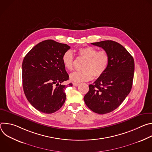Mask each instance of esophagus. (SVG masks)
<instances>
[{"label": "esophagus", "instance_id": "1", "mask_svg": "<svg viewBox=\"0 0 152 152\" xmlns=\"http://www.w3.org/2000/svg\"><path fill=\"white\" fill-rule=\"evenodd\" d=\"M79 84L78 83H75V82H73V86H78Z\"/></svg>", "mask_w": 152, "mask_h": 152}]
</instances>
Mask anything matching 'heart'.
Segmentation results:
<instances>
[{
	"mask_svg": "<svg viewBox=\"0 0 152 152\" xmlns=\"http://www.w3.org/2000/svg\"><path fill=\"white\" fill-rule=\"evenodd\" d=\"M79 56L84 59L81 71L73 73L70 76L71 81L78 83L88 81L100 77L106 71L110 63V56L105 50H99L92 46H86L78 49ZM64 67L69 71L74 68V56L73 52L68 50L62 56Z\"/></svg>",
	"mask_w": 152,
	"mask_h": 152,
	"instance_id": "obj_1",
	"label": "heart"
}]
</instances>
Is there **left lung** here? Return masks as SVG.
Here are the masks:
<instances>
[{"label": "left lung", "mask_w": 152, "mask_h": 152, "mask_svg": "<svg viewBox=\"0 0 152 152\" xmlns=\"http://www.w3.org/2000/svg\"><path fill=\"white\" fill-rule=\"evenodd\" d=\"M91 45L107 52L110 63L105 72L89 85V91L83 99L91 111L104 114L117 109L131 91L134 59L122 45L115 41L106 40Z\"/></svg>", "instance_id": "left-lung-1"}]
</instances>
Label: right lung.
<instances>
[{"instance_id":"obj_1","label":"right lung","mask_w":152,"mask_h":152,"mask_svg":"<svg viewBox=\"0 0 152 152\" xmlns=\"http://www.w3.org/2000/svg\"><path fill=\"white\" fill-rule=\"evenodd\" d=\"M66 44L52 39L40 42L25 56L22 63V81L25 94L38 111L52 114L64 104L69 79L62 62L63 53L70 49ZM72 86V83L69 84Z\"/></svg>"}]
</instances>
